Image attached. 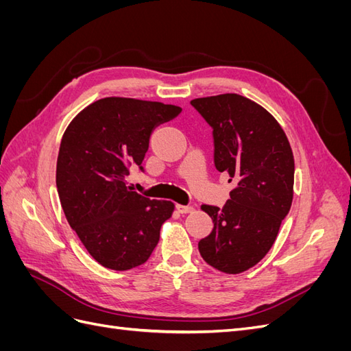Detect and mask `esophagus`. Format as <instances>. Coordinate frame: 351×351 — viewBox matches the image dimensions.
I'll list each match as a JSON object with an SVG mask.
<instances>
[{"mask_svg":"<svg viewBox=\"0 0 351 351\" xmlns=\"http://www.w3.org/2000/svg\"><path fill=\"white\" fill-rule=\"evenodd\" d=\"M176 209L177 212H180V214H189V212L193 210L192 206H186V205H176Z\"/></svg>","mask_w":351,"mask_h":351,"instance_id":"obj_1","label":"esophagus"}]
</instances>
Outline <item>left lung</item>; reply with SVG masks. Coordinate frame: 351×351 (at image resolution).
<instances>
[{"label": "left lung", "mask_w": 351, "mask_h": 351, "mask_svg": "<svg viewBox=\"0 0 351 351\" xmlns=\"http://www.w3.org/2000/svg\"><path fill=\"white\" fill-rule=\"evenodd\" d=\"M212 127L214 162L236 189L222 208L202 205L214 230L199 241L204 261L226 274L254 267L269 252L293 202L294 158L278 121L237 93L190 102Z\"/></svg>", "instance_id": "1"}]
</instances>
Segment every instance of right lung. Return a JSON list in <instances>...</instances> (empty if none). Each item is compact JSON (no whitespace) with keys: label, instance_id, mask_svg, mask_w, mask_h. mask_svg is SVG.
Instances as JSON below:
<instances>
[{"label":"right lung","instance_id":"1","mask_svg":"<svg viewBox=\"0 0 351 351\" xmlns=\"http://www.w3.org/2000/svg\"><path fill=\"white\" fill-rule=\"evenodd\" d=\"M182 112L176 105L104 98L80 111L61 139L57 190L70 227L102 267L127 271L145 263L174 204L125 186L142 161L155 127Z\"/></svg>","mask_w":351,"mask_h":351}]
</instances>
